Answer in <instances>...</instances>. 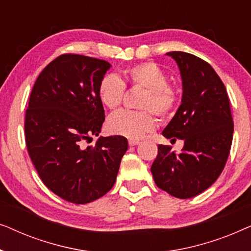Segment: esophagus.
I'll return each instance as SVG.
<instances>
[{
    "label": "esophagus",
    "mask_w": 251,
    "mask_h": 251,
    "mask_svg": "<svg viewBox=\"0 0 251 251\" xmlns=\"http://www.w3.org/2000/svg\"><path fill=\"white\" fill-rule=\"evenodd\" d=\"M138 144H139V140H137V139H129V145L130 146L138 145Z\"/></svg>",
    "instance_id": "34e87169"
}]
</instances>
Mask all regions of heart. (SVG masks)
Instances as JSON below:
<instances>
[{"label":"heart","instance_id":"obj_1","mask_svg":"<svg viewBox=\"0 0 251 251\" xmlns=\"http://www.w3.org/2000/svg\"><path fill=\"white\" fill-rule=\"evenodd\" d=\"M126 83L133 88L144 89L138 100L140 111H120L107 120V129L113 135L130 139H139L155 129L156 120L171 118L176 111L179 97L164 70L152 61L140 63L125 71ZM126 94V83L115 74H106L98 84V97L109 109L118 108Z\"/></svg>","mask_w":251,"mask_h":251}]
</instances>
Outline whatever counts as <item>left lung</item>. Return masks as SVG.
Wrapping results in <instances>:
<instances>
[{
    "label": "left lung",
    "mask_w": 251,
    "mask_h": 251,
    "mask_svg": "<svg viewBox=\"0 0 251 251\" xmlns=\"http://www.w3.org/2000/svg\"><path fill=\"white\" fill-rule=\"evenodd\" d=\"M183 80L181 105L162 135L184 140L179 154L157 146L151 167L156 186L179 199L210 187L224 169L233 138V120L226 88L214 68L194 54L171 51Z\"/></svg>",
    "instance_id": "1"
}]
</instances>
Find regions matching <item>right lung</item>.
Returning a JSON list of instances; mask_svg holds the SVG:
<instances>
[{"mask_svg": "<svg viewBox=\"0 0 251 251\" xmlns=\"http://www.w3.org/2000/svg\"><path fill=\"white\" fill-rule=\"evenodd\" d=\"M109 67L97 58L60 54L36 78L26 109V146L37 174L50 191L76 204L111 190L128 150L123 136L85 144L105 121L98 84Z\"/></svg>", "mask_w": 251, "mask_h": 251, "instance_id": "1", "label": "right lung"}]
</instances>
